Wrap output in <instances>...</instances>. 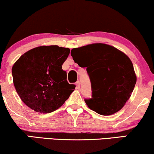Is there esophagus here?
<instances>
[{"instance_id": "34e87169", "label": "esophagus", "mask_w": 154, "mask_h": 154, "mask_svg": "<svg viewBox=\"0 0 154 154\" xmlns=\"http://www.w3.org/2000/svg\"><path fill=\"white\" fill-rule=\"evenodd\" d=\"M75 85H76V88H77V89L80 88V83H79V81H77V82L75 83Z\"/></svg>"}]
</instances>
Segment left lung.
<instances>
[{
  "mask_svg": "<svg viewBox=\"0 0 154 154\" xmlns=\"http://www.w3.org/2000/svg\"><path fill=\"white\" fill-rule=\"evenodd\" d=\"M71 55L79 67H87L90 78L92 97L85 100L88 107L104 116L122 109L137 82L129 57L114 47L104 43L73 48Z\"/></svg>",
  "mask_w": 154,
  "mask_h": 154,
  "instance_id": "8db88e82",
  "label": "left lung"
}]
</instances>
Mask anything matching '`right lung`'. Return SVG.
<instances>
[{
  "label": "right lung",
  "mask_w": 154,
  "mask_h": 154,
  "mask_svg": "<svg viewBox=\"0 0 154 154\" xmlns=\"http://www.w3.org/2000/svg\"><path fill=\"white\" fill-rule=\"evenodd\" d=\"M70 50L57 45L28 50L12 67L13 84L21 100L31 109L48 114L57 110L75 88L62 69Z\"/></svg>",
  "instance_id": "obj_1"
}]
</instances>
